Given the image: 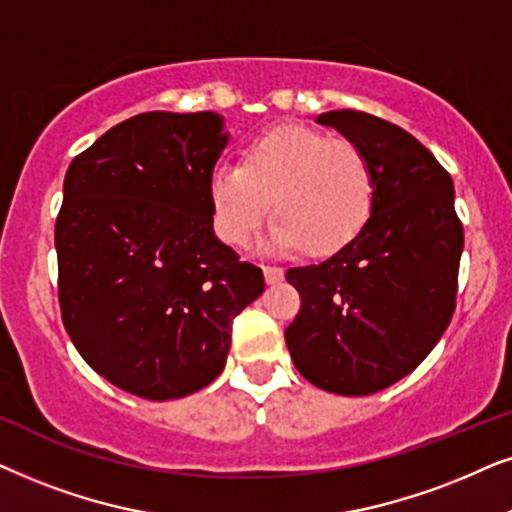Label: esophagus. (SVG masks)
I'll use <instances>...</instances> for the list:
<instances>
[{"label": "esophagus", "instance_id": "34e87169", "mask_svg": "<svg viewBox=\"0 0 512 512\" xmlns=\"http://www.w3.org/2000/svg\"><path fill=\"white\" fill-rule=\"evenodd\" d=\"M283 276H285V271L281 267H264V281H267L269 285L281 283Z\"/></svg>", "mask_w": 512, "mask_h": 512}]
</instances>
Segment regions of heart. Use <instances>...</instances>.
<instances>
[{
	"label": "heart",
	"instance_id": "1",
	"mask_svg": "<svg viewBox=\"0 0 512 512\" xmlns=\"http://www.w3.org/2000/svg\"><path fill=\"white\" fill-rule=\"evenodd\" d=\"M372 201L374 177L365 154L353 142L302 126L257 135L238 168H217L210 177L215 231L229 245L248 243L271 206V248L302 245L309 255H332L363 231Z\"/></svg>",
	"mask_w": 512,
	"mask_h": 512
}]
</instances>
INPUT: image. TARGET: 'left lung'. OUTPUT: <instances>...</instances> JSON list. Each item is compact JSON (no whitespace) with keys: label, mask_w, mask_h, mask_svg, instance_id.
Instances as JSON below:
<instances>
[{"label":"left lung","mask_w":512,"mask_h":512,"mask_svg":"<svg viewBox=\"0 0 512 512\" xmlns=\"http://www.w3.org/2000/svg\"><path fill=\"white\" fill-rule=\"evenodd\" d=\"M365 154L370 220L311 267L288 269L302 309L285 330L299 374L339 395H370L419 367L452 320L463 252L452 177L400 126L353 109L318 114Z\"/></svg>","instance_id":"1"}]
</instances>
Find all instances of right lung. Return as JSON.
Returning <instances> with one entry per match:
<instances>
[{
	"label": "right lung",
	"mask_w": 512,
	"mask_h": 512,
	"mask_svg": "<svg viewBox=\"0 0 512 512\" xmlns=\"http://www.w3.org/2000/svg\"><path fill=\"white\" fill-rule=\"evenodd\" d=\"M215 112H147L74 156L56 220L58 299L81 358L121 391L185 398L224 370L262 269L213 231Z\"/></svg>",
	"instance_id": "obj_1"
}]
</instances>
